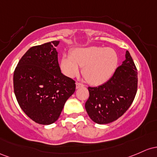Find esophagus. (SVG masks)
Wrapping results in <instances>:
<instances>
[{
	"instance_id": "1",
	"label": "esophagus",
	"mask_w": 157,
	"mask_h": 157,
	"mask_svg": "<svg viewBox=\"0 0 157 157\" xmlns=\"http://www.w3.org/2000/svg\"><path fill=\"white\" fill-rule=\"evenodd\" d=\"M75 84H76V88H80V87H82L84 86V84L80 83V82H76Z\"/></svg>"
}]
</instances>
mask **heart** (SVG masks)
<instances>
[{
    "label": "heart",
    "mask_w": 157,
    "mask_h": 157,
    "mask_svg": "<svg viewBox=\"0 0 157 157\" xmlns=\"http://www.w3.org/2000/svg\"><path fill=\"white\" fill-rule=\"evenodd\" d=\"M119 64V56L111 48L90 47L75 49L73 55L62 56L61 67L68 77L78 75L82 66L83 74L89 83L99 85L113 76Z\"/></svg>",
    "instance_id": "1"
}]
</instances>
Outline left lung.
Listing matches in <instances>:
<instances>
[{
	"instance_id": "8db88e82",
	"label": "left lung",
	"mask_w": 157,
	"mask_h": 157,
	"mask_svg": "<svg viewBox=\"0 0 157 157\" xmlns=\"http://www.w3.org/2000/svg\"><path fill=\"white\" fill-rule=\"evenodd\" d=\"M125 59L106 83L88 87L90 96L85 109L90 118L97 124L117 120L134 100L138 84L137 69L128 51Z\"/></svg>"
}]
</instances>
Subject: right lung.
<instances>
[{
	"instance_id": "add662e5",
	"label": "right lung",
	"mask_w": 157,
	"mask_h": 157,
	"mask_svg": "<svg viewBox=\"0 0 157 157\" xmlns=\"http://www.w3.org/2000/svg\"><path fill=\"white\" fill-rule=\"evenodd\" d=\"M59 41L34 46L22 56L13 75L14 93L26 115L40 124L59 119L75 82L61 73L55 47Z\"/></svg>"
}]
</instances>
